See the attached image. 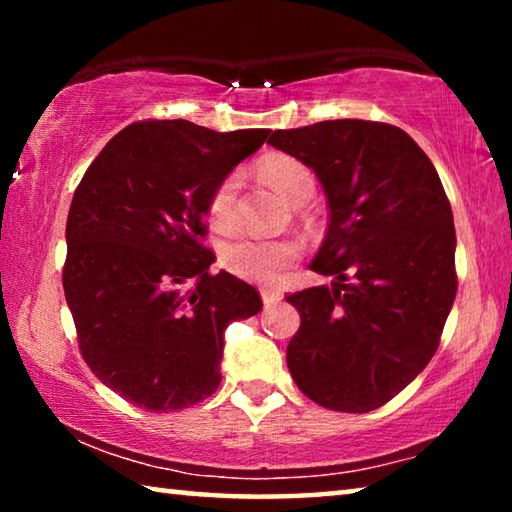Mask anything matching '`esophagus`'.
I'll return each instance as SVG.
<instances>
[{
	"mask_svg": "<svg viewBox=\"0 0 512 512\" xmlns=\"http://www.w3.org/2000/svg\"><path fill=\"white\" fill-rule=\"evenodd\" d=\"M262 300H264L266 307H273V305H277V302L282 300V291H277V289H262Z\"/></svg>",
	"mask_w": 512,
	"mask_h": 512,
	"instance_id": "obj_1",
	"label": "esophagus"
}]
</instances>
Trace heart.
Masks as SVG:
<instances>
[{"instance_id":"heart-1","label":"heart","mask_w":512,"mask_h":512,"mask_svg":"<svg viewBox=\"0 0 512 512\" xmlns=\"http://www.w3.org/2000/svg\"><path fill=\"white\" fill-rule=\"evenodd\" d=\"M262 176L291 203H305L316 192V178L305 162L289 155H275L266 160ZM239 173L225 176L207 201V216L214 228H230L237 219ZM300 257V246L291 239H266L259 235H235L223 241L219 250L221 264L241 280L257 284H273L282 277L284 268Z\"/></svg>"}]
</instances>
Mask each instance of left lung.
Instances as JSON below:
<instances>
[{
	"label": "left lung",
	"mask_w": 512,
	"mask_h": 512,
	"mask_svg": "<svg viewBox=\"0 0 512 512\" xmlns=\"http://www.w3.org/2000/svg\"><path fill=\"white\" fill-rule=\"evenodd\" d=\"M268 144L314 169L329 205L311 268L336 282L287 296L300 311L291 377L325 409L375 411L438 350L458 287L452 205L427 153L391 124L318 121Z\"/></svg>",
	"instance_id": "8db88e82"
}]
</instances>
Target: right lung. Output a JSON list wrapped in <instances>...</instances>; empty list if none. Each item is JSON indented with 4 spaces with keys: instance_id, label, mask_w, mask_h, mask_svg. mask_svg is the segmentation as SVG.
<instances>
[{
    "instance_id": "obj_1",
    "label": "right lung",
    "mask_w": 512,
    "mask_h": 512,
    "mask_svg": "<svg viewBox=\"0 0 512 512\" xmlns=\"http://www.w3.org/2000/svg\"><path fill=\"white\" fill-rule=\"evenodd\" d=\"M268 128L216 133L185 119L135 121L103 146L67 214L63 289L85 363L151 413L194 406L221 384L223 334L262 309L257 289L210 273L214 187Z\"/></svg>"
}]
</instances>
